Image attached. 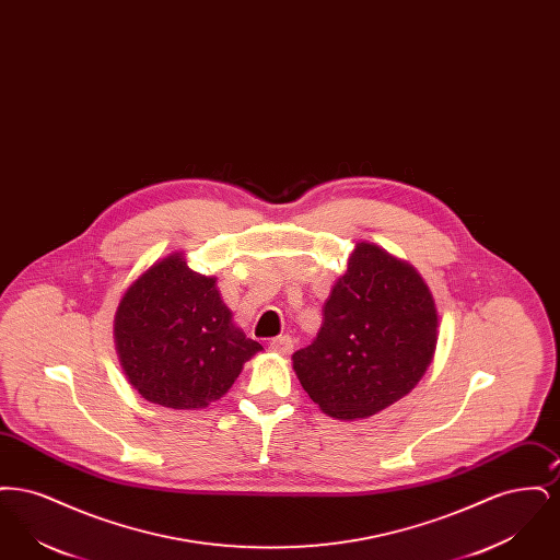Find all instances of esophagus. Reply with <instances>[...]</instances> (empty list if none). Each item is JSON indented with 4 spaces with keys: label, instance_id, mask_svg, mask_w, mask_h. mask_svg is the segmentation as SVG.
I'll return each mask as SVG.
<instances>
[{
    "label": "esophagus",
    "instance_id": "obj_1",
    "mask_svg": "<svg viewBox=\"0 0 560 560\" xmlns=\"http://www.w3.org/2000/svg\"><path fill=\"white\" fill-rule=\"evenodd\" d=\"M268 348H270L272 352H277V354L288 357V354H292L293 340L290 336H279V338H272V340H270Z\"/></svg>",
    "mask_w": 560,
    "mask_h": 560
}]
</instances>
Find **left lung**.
Listing matches in <instances>:
<instances>
[{
	"label": "left lung",
	"mask_w": 560,
	"mask_h": 560,
	"mask_svg": "<svg viewBox=\"0 0 560 560\" xmlns=\"http://www.w3.org/2000/svg\"><path fill=\"white\" fill-rule=\"evenodd\" d=\"M436 327V306L418 270L363 241L323 306L317 338L293 352V370L323 413L370 418L422 380Z\"/></svg>",
	"instance_id": "obj_1"
}]
</instances>
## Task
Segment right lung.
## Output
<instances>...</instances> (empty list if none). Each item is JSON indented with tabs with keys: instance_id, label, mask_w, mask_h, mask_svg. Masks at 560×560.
I'll use <instances>...</instances> for the list:
<instances>
[{
	"instance_id": "add662e5",
	"label": "right lung",
	"mask_w": 560,
	"mask_h": 560,
	"mask_svg": "<svg viewBox=\"0 0 560 560\" xmlns=\"http://www.w3.org/2000/svg\"><path fill=\"white\" fill-rule=\"evenodd\" d=\"M115 347L133 388L170 409H203L262 347L233 323L215 277L170 254L144 270L115 313Z\"/></svg>"
}]
</instances>
